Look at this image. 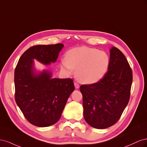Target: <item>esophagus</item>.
Wrapping results in <instances>:
<instances>
[{"instance_id": "esophagus-1", "label": "esophagus", "mask_w": 147, "mask_h": 147, "mask_svg": "<svg viewBox=\"0 0 147 147\" xmlns=\"http://www.w3.org/2000/svg\"><path fill=\"white\" fill-rule=\"evenodd\" d=\"M74 84H75V87L76 89H78L80 88V84L77 82H75Z\"/></svg>"}]
</instances>
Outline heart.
<instances>
[{"label":"heart","instance_id":"1","mask_svg":"<svg viewBox=\"0 0 147 147\" xmlns=\"http://www.w3.org/2000/svg\"><path fill=\"white\" fill-rule=\"evenodd\" d=\"M66 59L61 61V67L67 72L77 69L80 80L85 83L100 81L107 72L110 57L105 51L86 47L70 49L66 53Z\"/></svg>","mask_w":147,"mask_h":147}]
</instances>
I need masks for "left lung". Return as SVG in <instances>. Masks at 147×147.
Here are the masks:
<instances>
[{"mask_svg":"<svg viewBox=\"0 0 147 147\" xmlns=\"http://www.w3.org/2000/svg\"><path fill=\"white\" fill-rule=\"evenodd\" d=\"M110 52V65L104 77L80 88L84 119L96 129H105L116 123L130 98L132 69L119 49L112 47Z\"/></svg>","mask_w":147,"mask_h":147,"instance_id":"left-lung-1","label":"left lung"}]
</instances>
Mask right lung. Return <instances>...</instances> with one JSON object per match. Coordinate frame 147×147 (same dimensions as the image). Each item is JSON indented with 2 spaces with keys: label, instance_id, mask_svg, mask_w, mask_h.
Returning <instances> with one entry per match:
<instances>
[{
  "label": "right lung",
  "instance_id": "right-lung-1",
  "mask_svg": "<svg viewBox=\"0 0 147 147\" xmlns=\"http://www.w3.org/2000/svg\"><path fill=\"white\" fill-rule=\"evenodd\" d=\"M62 43L31 47L20 58L15 70V98L22 113L34 126L47 127L57 122L74 89L70 78H53L48 70L35 71L36 59L45 65L56 61Z\"/></svg>",
  "mask_w": 147,
  "mask_h": 147
}]
</instances>
